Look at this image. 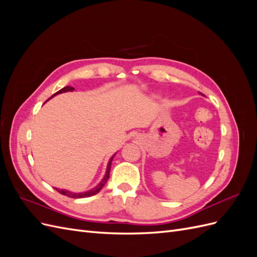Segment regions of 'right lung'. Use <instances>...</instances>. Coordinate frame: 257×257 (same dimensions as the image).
<instances>
[{
    "mask_svg": "<svg viewBox=\"0 0 257 257\" xmlns=\"http://www.w3.org/2000/svg\"><path fill=\"white\" fill-rule=\"evenodd\" d=\"M74 90H75V89H74L73 87H64L63 89H61L60 91L54 93V94H53L50 98H52L53 96H56V95L60 94V93H64V92H68V91L72 92V91H74ZM50 98H49V99H50ZM113 157H114V154L110 158L109 162H108L107 169H106V174H105L104 178L102 179V181H100V182L95 186V188H93V189H91V190H89V191H87V192H82V193H74V192H71V191L63 190V189H57V188H54V189H56L60 194H62V195H65V196H67V197H72V198H83V197H90V196L95 195V194H97L100 190H102V188L105 185V183L107 182L108 178H109V172H110L111 162H112Z\"/></svg>",
    "mask_w": 257,
    "mask_h": 257,
    "instance_id": "1",
    "label": "right lung"
}]
</instances>
